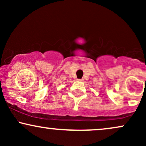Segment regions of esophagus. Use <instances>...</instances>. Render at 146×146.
<instances>
[{
    "label": "esophagus",
    "instance_id": "esophagus-1",
    "mask_svg": "<svg viewBox=\"0 0 146 146\" xmlns=\"http://www.w3.org/2000/svg\"><path fill=\"white\" fill-rule=\"evenodd\" d=\"M78 81H80V82H82L83 79H78Z\"/></svg>",
    "mask_w": 146,
    "mask_h": 146
}]
</instances>
